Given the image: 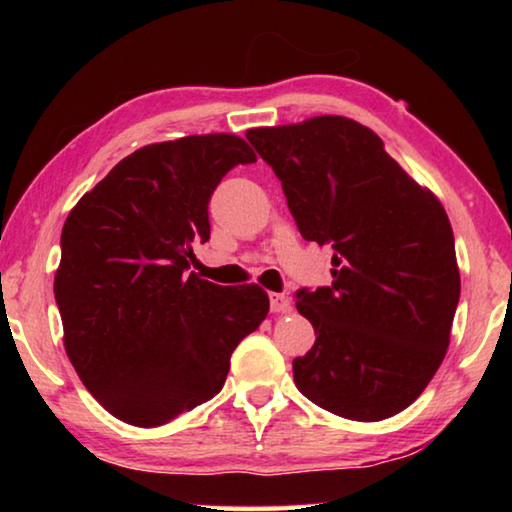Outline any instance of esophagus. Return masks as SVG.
<instances>
[{"label":"esophagus","mask_w":512,"mask_h":512,"mask_svg":"<svg viewBox=\"0 0 512 512\" xmlns=\"http://www.w3.org/2000/svg\"><path fill=\"white\" fill-rule=\"evenodd\" d=\"M271 311L287 314V311H291V298L284 296V293H271Z\"/></svg>","instance_id":"34e87169"}]
</instances>
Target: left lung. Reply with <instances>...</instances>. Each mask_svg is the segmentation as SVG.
I'll return each instance as SVG.
<instances>
[{
  "instance_id": "1",
  "label": "left lung",
  "mask_w": 512,
  "mask_h": 512,
  "mask_svg": "<svg viewBox=\"0 0 512 512\" xmlns=\"http://www.w3.org/2000/svg\"><path fill=\"white\" fill-rule=\"evenodd\" d=\"M246 137L282 180L300 235L334 248L332 284L298 293L316 332L293 359L298 391L348 420L404 411L445 359L461 296L443 203L354 119L320 115Z\"/></svg>"
}]
</instances>
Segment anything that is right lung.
Masks as SVG:
<instances>
[{
  "instance_id": "right-lung-1",
  "label": "right lung",
  "mask_w": 512,
  "mask_h": 512,
  "mask_svg": "<svg viewBox=\"0 0 512 512\" xmlns=\"http://www.w3.org/2000/svg\"><path fill=\"white\" fill-rule=\"evenodd\" d=\"M255 160L232 133L146 144L69 212L54 277L65 352L121 422L160 427L210 400L232 352L266 318L257 284L187 273L194 241L210 239L216 185Z\"/></svg>"
}]
</instances>
